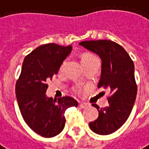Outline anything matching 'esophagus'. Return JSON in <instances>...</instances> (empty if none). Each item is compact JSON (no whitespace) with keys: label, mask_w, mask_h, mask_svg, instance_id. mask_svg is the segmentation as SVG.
<instances>
[{"label":"esophagus","mask_w":149,"mask_h":149,"mask_svg":"<svg viewBox=\"0 0 149 149\" xmlns=\"http://www.w3.org/2000/svg\"><path fill=\"white\" fill-rule=\"evenodd\" d=\"M79 106L81 107V109H84V108H87V107L89 106V104L87 103H82L81 102V103L79 104Z\"/></svg>","instance_id":"1"}]
</instances>
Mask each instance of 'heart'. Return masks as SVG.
<instances>
[{
	"mask_svg": "<svg viewBox=\"0 0 149 149\" xmlns=\"http://www.w3.org/2000/svg\"><path fill=\"white\" fill-rule=\"evenodd\" d=\"M95 58H97V57H96L94 55H93V54H90V53H85V54H84V55L82 56V57H81V63H82V65H85L87 63L90 62L91 61H93V60ZM65 65V61H64L63 63H62V65H61V68H60L61 70L63 69ZM74 91L76 92V93H78V92H79V88H75Z\"/></svg>",
	"mask_w": 149,
	"mask_h": 149,
	"instance_id": "1",
	"label": "heart"
}]
</instances>
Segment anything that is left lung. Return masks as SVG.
I'll return each mask as SVG.
<instances>
[{
  "instance_id": "1",
  "label": "left lung",
  "mask_w": 149,
  "mask_h": 149,
  "mask_svg": "<svg viewBox=\"0 0 149 149\" xmlns=\"http://www.w3.org/2000/svg\"><path fill=\"white\" fill-rule=\"evenodd\" d=\"M101 59V75L98 88L110 91L109 106L100 109L99 116L89 123L90 129L99 135H109L124 125L130 115L136 97L134 64L125 49L110 40H85L79 43Z\"/></svg>"
}]
</instances>
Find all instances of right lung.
I'll return each mask as SVG.
<instances>
[{"label":"right lung","instance_id":"right-lung-1","mask_svg":"<svg viewBox=\"0 0 149 149\" xmlns=\"http://www.w3.org/2000/svg\"><path fill=\"white\" fill-rule=\"evenodd\" d=\"M72 45H43L24 57L16 84V96L22 117L28 126L41 136L53 137L64 129L65 112L77 106L71 97L52 99L46 96V81L58 73L61 65L72 51Z\"/></svg>","mask_w":149,"mask_h":149}]
</instances>
